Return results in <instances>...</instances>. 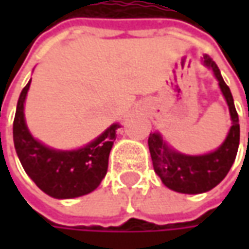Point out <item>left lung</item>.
<instances>
[{
	"mask_svg": "<svg viewBox=\"0 0 249 249\" xmlns=\"http://www.w3.org/2000/svg\"><path fill=\"white\" fill-rule=\"evenodd\" d=\"M202 63L213 72L229 105L231 127L225 141L212 152L204 155H186L170 148L158 131L151 133L148 137L149 154L155 173L160 177L162 183L167 188L183 194H201L217 186L234 163L240 144L238 115L231 91L227 87L212 58L204 55Z\"/></svg>",
	"mask_w": 249,
	"mask_h": 249,
	"instance_id": "8db88e82",
	"label": "left lung"
}]
</instances>
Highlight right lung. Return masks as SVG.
I'll use <instances>...</instances> for the list:
<instances>
[{
    "mask_svg": "<svg viewBox=\"0 0 249 249\" xmlns=\"http://www.w3.org/2000/svg\"><path fill=\"white\" fill-rule=\"evenodd\" d=\"M32 80L18 100L14 120V144L27 176L47 196L69 199L89 194L100 186L108 170L109 152L119 123L79 149H55L36 140L24 120V101Z\"/></svg>",
    "mask_w": 249,
    "mask_h": 249,
    "instance_id": "obj_1",
    "label": "right lung"
}]
</instances>
